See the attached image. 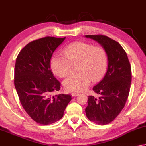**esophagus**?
<instances>
[{"label": "esophagus", "mask_w": 146, "mask_h": 146, "mask_svg": "<svg viewBox=\"0 0 146 146\" xmlns=\"http://www.w3.org/2000/svg\"><path fill=\"white\" fill-rule=\"evenodd\" d=\"M78 93H76V92H73L71 94V96H72V97H76V96L78 95Z\"/></svg>", "instance_id": "esophagus-1"}]
</instances>
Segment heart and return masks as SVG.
Here are the masks:
<instances>
[{
	"label": "heart",
	"instance_id": "1",
	"mask_svg": "<svg viewBox=\"0 0 146 146\" xmlns=\"http://www.w3.org/2000/svg\"><path fill=\"white\" fill-rule=\"evenodd\" d=\"M62 55L54 56L50 68L54 75L61 78L70 72V64H77L76 75L69 76L63 82L68 92L84 91L90 81H98L103 76L108 65L107 54L103 47L93 46L84 42H75L66 47Z\"/></svg>",
	"mask_w": 146,
	"mask_h": 146
}]
</instances>
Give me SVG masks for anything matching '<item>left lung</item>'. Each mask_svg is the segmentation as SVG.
Instances as JSON below:
<instances>
[{
    "instance_id": "obj_1",
    "label": "left lung",
    "mask_w": 146,
    "mask_h": 146,
    "mask_svg": "<svg viewBox=\"0 0 146 146\" xmlns=\"http://www.w3.org/2000/svg\"><path fill=\"white\" fill-rule=\"evenodd\" d=\"M104 48L108 57V68L103 78L93 87L100 96H88L85 108L87 118L98 125L113 121L126 103L129 95L132 71L128 56L121 45L104 35H87Z\"/></svg>"
}]
</instances>
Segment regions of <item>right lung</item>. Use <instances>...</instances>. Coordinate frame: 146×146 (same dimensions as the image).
<instances>
[{
  "instance_id": "right-lung-1",
  "label": "right lung",
  "mask_w": 146,
  "mask_h": 146,
  "mask_svg": "<svg viewBox=\"0 0 146 146\" xmlns=\"http://www.w3.org/2000/svg\"><path fill=\"white\" fill-rule=\"evenodd\" d=\"M66 38L46 36L22 48L14 68V86L26 112L38 123L47 125L61 119L71 100L70 94L53 95L60 83L50 70L53 52Z\"/></svg>"
}]
</instances>
